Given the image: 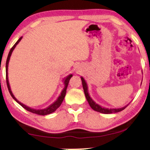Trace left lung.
Wrapping results in <instances>:
<instances>
[{"label":"left lung","mask_w":150,"mask_h":150,"mask_svg":"<svg viewBox=\"0 0 150 150\" xmlns=\"http://www.w3.org/2000/svg\"><path fill=\"white\" fill-rule=\"evenodd\" d=\"M81 80H82V87H83L84 92H85L86 99H87V101H88L89 106H90L91 108H92L93 110H94V111H98V112H100L101 113H105V114H109V113H117V112H119V111H123V109H125V108L128 106V104L126 105V106H123V107L118 108H108L103 107V106H101L100 105L97 104V103H96L95 101L93 100L92 98L90 97V96H89L88 93V87H87V82H86L85 79H84L82 77H81Z\"/></svg>","instance_id":"1"}]
</instances>
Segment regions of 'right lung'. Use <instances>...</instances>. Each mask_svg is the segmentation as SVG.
I'll use <instances>...</instances> for the list:
<instances>
[{"label":"right lung","instance_id":"add662e5","mask_svg":"<svg viewBox=\"0 0 150 150\" xmlns=\"http://www.w3.org/2000/svg\"><path fill=\"white\" fill-rule=\"evenodd\" d=\"M22 39V37H20V39H19L18 40V42H17L14 44V46H13V47L11 48V49H10L9 53H8V58H7L6 70V82H7V86H8V90H9V92H10V95L12 96V97H13V99H14L19 104L21 105L22 107H23L24 108H25V109L27 110V111H30V112H32V113H36V114H38V115H42V116H45V115L50 114V113L54 112V111H56V110L57 109V108L59 107L60 106H61V104H62V102H63V99H64V98H65V94H66V89H67V87H68V83H69L70 79L71 78L72 76H73V75H72V74H70V75H68V76L65 77V78L63 79V82H64L65 87H64V88H63V90H62L61 94H60L59 97H58V99H56V101H55L53 103V104H51V105H50V106H48V107H46V108H43V109H34V108L29 107V106H26V105H25L24 104H22V103L20 102V101H19L18 99H17L15 97V96L13 95V92H12V91H11V89H10L9 81H8V63H9V61H10V56H11L12 53H13V50L15 49V46L18 45V43L20 42V41H21Z\"/></svg>","mask_w":150,"mask_h":150}]
</instances>
